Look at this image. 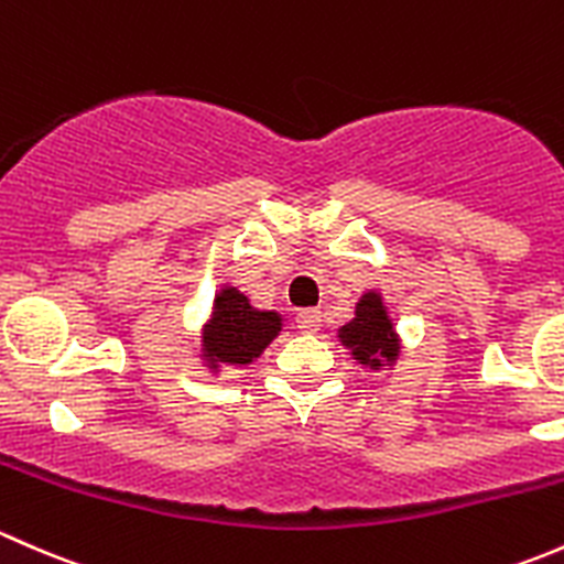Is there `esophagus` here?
<instances>
[{"mask_svg":"<svg viewBox=\"0 0 564 564\" xmlns=\"http://www.w3.org/2000/svg\"><path fill=\"white\" fill-rule=\"evenodd\" d=\"M295 323H299V330H304V334H315V330H321V312L301 310L299 315H295Z\"/></svg>","mask_w":564,"mask_h":564,"instance_id":"obj_1","label":"esophagus"}]
</instances>
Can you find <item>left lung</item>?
<instances>
[{"instance_id": "8db88e82", "label": "left lung", "mask_w": 564, "mask_h": 564, "mask_svg": "<svg viewBox=\"0 0 564 564\" xmlns=\"http://www.w3.org/2000/svg\"><path fill=\"white\" fill-rule=\"evenodd\" d=\"M341 345L350 347L356 361L367 364V367L377 369L382 361L393 364L399 356V339L393 330L391 317H388L386 304H382L380 293L364 295L356 304V317L339 328Z\"/></svg>"}]
</instances>
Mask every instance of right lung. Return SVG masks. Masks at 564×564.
I'll list each match as a JSON object with an SVG mask.
<instances>
[{
  "label": "right lung",
  "mask_w": 564,
  "mask_h": 564,
  "mask_svg": "<svg viewBox=\"0 0 564 564\" xmlns=\"http://www.w3.org/2000/svg\"><path fill=\"white\" fill-rule=\"evenodd\" d=\"M282 330L276 312H260L236 288H225L214 299V315L203 328V358L217 367L252 364Z\"/></svg>",
  "instance_id": "right-lung-1"
}]
</instances>
